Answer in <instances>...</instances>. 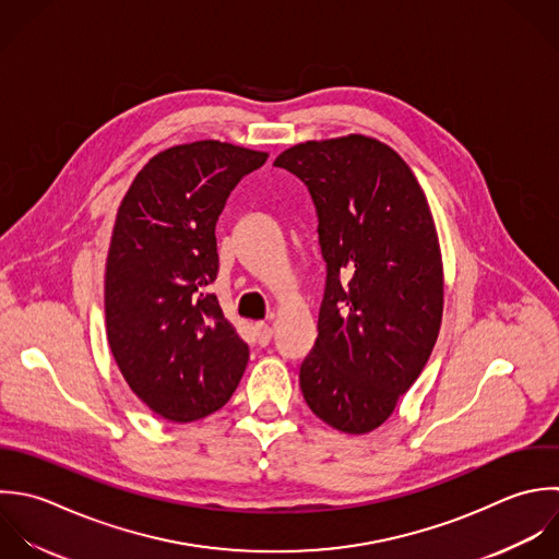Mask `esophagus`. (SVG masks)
<instances>
[{
    "label": "esophagus",
    "instance_id": "34e87169",
    "mask_svg": "<svg viewBox=\"0 0 559 559\" xmlns=\"http://www.w3.org/2000/svg\"><path fill=\"white\" fill-rule=\"evenodd\" d=\"M254 335H257L259 346H267L272 340V329L265 322H259V324H254Z\"/></svg>",
    "mask_w": 559,
    "mask_h": 559
}]
</instances>
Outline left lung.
<instances>
[{"label":"left lung","instance_id":"obj_1","mask_svg":"<svg viewBox=\"0 0 559 559\" xmlns=\"http://www.w3.org/2000/svg\"><path fill=\"white\" fill-rule=\"evenodd\" d=\"M274 165L309 187L326 261L302 396L329 427L370 433L416 383L440 335L444 263L431 206L405 158L374 136L296 143Z\"/></svg>","mask_w":559,"mask_h":559}]
</instances>
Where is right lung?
I'll return each instance as SVG.
<instances>
[{"mask_svg":"<svg viewBox=\"0 0 559 559\" xmlns=\"http://www.w3.org/2000/svg\"><path fill=\"white\" fill-rule=\"evenodd\" d=\"M267 152L202 139L154 154L115 217L106 272V337L130 390L169 423L228 403L248 344L206 287L219 270L215 224L235 185Z\"/></svg>","mask_w":559,"mask_h":559,"instance_id":"right-lung-1","label":"right lung"}]
</instances>
